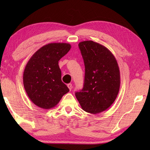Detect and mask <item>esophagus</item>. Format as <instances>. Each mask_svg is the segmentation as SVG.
I'll return each mask as SVG.
<instances>
[{
	"label": "esophagus",
	"mask_w": 150,
	"mask_h": 150,
	"mask_svg": "<svg viewBox=\"0 0 150 150\" xmlns=\"http://www.w3.org/2000/svg\"><path fill=\"white\" fill-rule=\"evenodd\" d=\"M68 88H69V90L71 91V89H72V84H68Z\"/></svg>",
	"instance_id": "34e87169"
}]
</instances>
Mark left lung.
Wrapping results in <instances>:
<instances>
[{
	"label": "left lung",
	"instance_id": "left-lung-1",
	"mask_svg": "<svg viewBox=\"0 0 150 150\" xmlns=\"http://www.w3.org/2000/svg\"><path fill=\"white\" fill-rule=\"evenodd\" d=\"M85 66L82 90L75 96L82 109L97 114L115 100L120 85V70L115 57L107 47L92 40L79 44Z\"/></svg>",
	"mask_w": 150,
	"mask_h": 150
}]
</instances>
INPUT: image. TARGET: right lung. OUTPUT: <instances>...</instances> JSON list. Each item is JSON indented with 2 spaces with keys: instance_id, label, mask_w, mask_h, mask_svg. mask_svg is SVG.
<instances>
[{
  "instance_id": "1",
  "label": "right lung",
  "mask_w": 150,
  "mask_h": 150,
  "mask_svg": "<svg viewBox=\"0 0 150 150\" xmlns=\"http://www.w3.org/2000/svg\"><path fill=\"white\" fill-rule=\"evenodd\" d=\"M68 43L54 42L38 50L27 62L23 73L28 97L38 107L50 110L69 91L61 80L59 60L71 49Z\"/></svg>"
}]
</instances>
